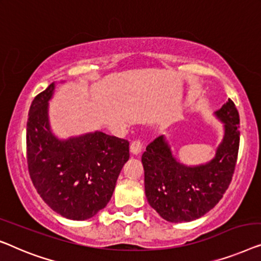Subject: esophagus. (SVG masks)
Listing matches in <instances>:
<instances>
[{"mask_svg":"<svg viewBox=\"0 0 261 261\" xmlns=\"http://www.w3.org/2000/svg\"><path fill=\"white\" fill-rule=\"evenodd\" d=\"M130 152L134 156H137L142 152V143L139 141H134L130 145Z\"/></svg>","mask_w":261,"mask_h":261,"instance_id":"34e87169","label":"esophagus"}]
</instances>
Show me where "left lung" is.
<instances>
[{
  "instance_id": "8db88e82",
  "label": "left lung",
  "mask_w": 261,
  "mask_h": 261,
  "mask_svg": "<svg viewBox=\"0 0 261 261\" xmlns=\"http://www.w3.org/2000/svg\"><path fill=\"white\" fill-rule=\"evenodd\" d=\"M214 116L223 124V136L211 161L187 166L175 156L161 135L142 155L145 196L149 204L169 222H189L203 216L228 188L239 151V112L228 99Z\"/></svg>"
}]
</instances>
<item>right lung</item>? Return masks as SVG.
Masks as SVG:
<instances>
[{
  "mask_svg": "<svg viewBox=\"0 0 261 261\" xmlns=\"http://www.w3.org/2000/svg\"><path fill=\"white\" fill-rule=\"evenodd\" d=\"M54 90L52 83L29 109V175L36 192L54 212L69 220H87L111 200L120 170L130 157L129 142L101 131L59 138L50 129L48 115Z\"/></svg>",
  "mask_w": 261,
  "mask_h": 261,
  "instance_id": "1",
  "label": "right lung"
}]
</instances>
